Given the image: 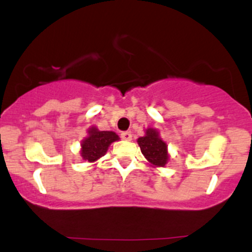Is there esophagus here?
Returning <instances> with one entry per match:
<instances>
[{
  "label": "esophagus",
  "instance_id": "obj_1",
  "mask_svg": "<svg viewBox=\"0 0 252 252\" xmlns=\"http://www.w3.org/2000/svg\"><path fill=\"white\" fill-rule=\"evenodd\" d=\"M121 137H122V140L124 141H131L132 140V135L130 131H124L121 134Z\"/></svg>",
  "mask_w": 252,
  "mask_h": 252
}]
</instances>
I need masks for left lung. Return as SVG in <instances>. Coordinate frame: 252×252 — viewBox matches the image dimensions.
I'll return each mask as SVG.
<instances>
[{"label": "left lung", "mask_w": 252, "mask_h": 252, "mask_svg": "<svg viewBox=\"0 0 252 252\" xmlns=\"http://www.w3.org/2000/svg\"><path fill=\"white\" fill-rule=\"evenodd\" d=\"M137 143L143 156L152 167H154V168L164 167L168 163V146L160 137V132L158 129L147 128L144 136L137 138Z\"/></svg>", "instance_id": "obj_1"}]
</instances>
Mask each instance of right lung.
I'll return each mask as SVG.
<instances>
[{
    "label": "right lung",
    "mask_w": 252,
    "mask_h": 252,
    "mask_svg": "<svg viewBox=\"0 0 252 252\" xmlns=\"http://www.w3.org/2000/svg\"><path fill=\"white\" fill-rule=\"evenodd\" d=\"M88 136L80 142V156L86 162H96L108 152L110 144L120 140L114 131H100L92 126L88 129Z\"/></svg>",
    "instance_id": "obj_1"
}]
</instances>
